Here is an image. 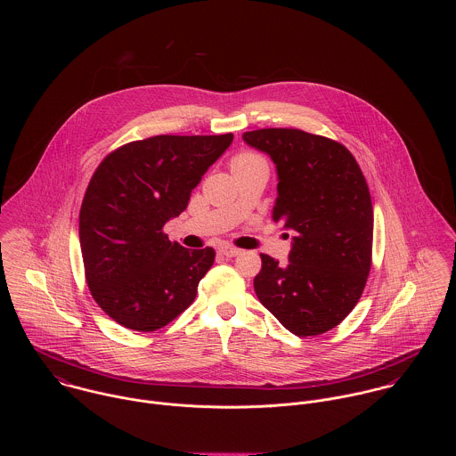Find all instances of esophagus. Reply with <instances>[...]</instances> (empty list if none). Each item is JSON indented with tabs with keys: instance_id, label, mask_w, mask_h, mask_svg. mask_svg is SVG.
I'll return each mask as SVG.
<instances>
[{
	"instance_id": "34e87169",
	"label": "esophagus",
	"mask_w": 456,
	"mask_h": 456,
	"mask_svg": "<svg viewBox=\"0 0 456 456\" xmlns=\"http://www.w3.org/2000/svg\"><path fill=\"white\" fill-rule=\"evenodd\" d=\"M219 253H221L223 256H226V258H233V256H239V255H240V249H237V248H233V246H221V248H219Z\"/></svg>"
}]
</instances>
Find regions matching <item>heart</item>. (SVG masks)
Segmentation results:
<instances>
[{
	"instance_id": "b5f03b06",
	"label": "heart",
	"mask_w": 456,
	"mask_h": 456,
	"mask_svg": "<svg viewBox=\"0 0 456 456\" xmlns=\"http://www.w3.org/2000/svg\"><path fill=\"white\" fill-rule=\"evenodd\" d=\"M260 159V156L253 154V152H242V154H237L233 159H232V167H237V165H246V163H251V161H256Z\"/></svg>"
}]
</instances>
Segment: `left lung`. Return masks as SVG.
<instances>
[{
	"label": "left lung",
	"mask_w": 456,
	"mask_h": 456,
	"mask_svg": "<svg viewBox=\"0 0 456 456\" xmlns=\"http://www.w3.org/2000/svg\"><path fill=\"white\" fill-rule=\"evenodd\" d=\"M277 170L272 219L295 233L286 266L261 255L255 291L298 337L338 325L360 300L372 263L374 210L367 181L338 142L293 128L246 131Z\"/></svg>",
	"instance_id": "8db88e82"
}]
</instances>
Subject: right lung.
I'll return each mask as SVG.
<instances>
[{
  "label": "right lung",
  "instance_id": "1",
  "mask_svg": "<svg viewBox=\"0 0 456 456\" xmlns=\"http://www.w3.org/2000/svg\"><path fill=\"white\" fill-rule=\"evenodd\" d=\"M232 142V133L158 134L116 149L93 174L78 216L86 281L119 325L154 331L193 304L216 253L170 242L163 226Z\"/></svg>",
  "mask_w": 456,
  "mask_h": 456
}]
</instances>
